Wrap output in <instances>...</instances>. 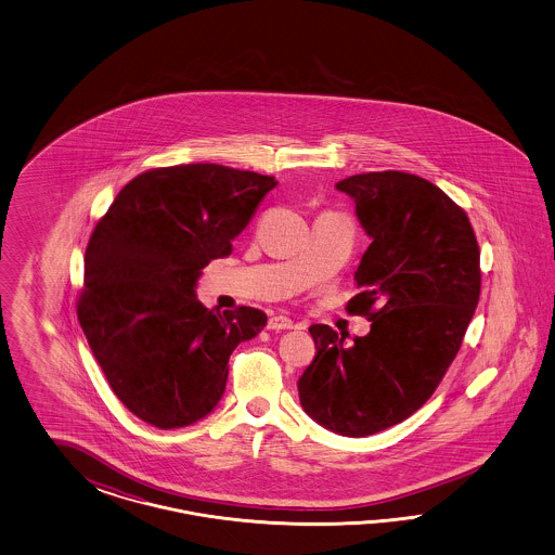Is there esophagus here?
<instances>
[{
	"label": "esophagus",
	"mask_w": 555,
	"mask_h": 555,
	"mask_svg": "<svg viewBox=\"0 0 555 555\" xmlns=\"http://www.w3.org/2000/svg\"><path fill=\"white\" fill-rule=\"evenodd\" d=\"M295 321L286 315H272L269 320V330H293Z\"/></svg>",
	"instance_id": "34e87169"
}]
</instances>
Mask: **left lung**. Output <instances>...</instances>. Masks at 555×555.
<instances>
[{"label": "left lung", "instance_id": "1", "mask_svg": "<svg viewBox=\"0 0 555 555\" xmlns=\"http://www.w3.org/2000/svg\"><path fill=\"white\" fill-rule=\"evenodd\" d=\"M372 237L348 311L369 336L311 325L315 358L297 387L305 413L339 436L364 437L411 417L436 392L480 297V250L466 211L439 186L401 170L336 185Z\"/></svg>", "mask_w": 555, "mask_h": 555}]
</instances>
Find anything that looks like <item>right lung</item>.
<instances>
[{
	"mask_svg": "<svg viewBox=\"0 0 555 555\" xmlns=\"http://www.w3.org/2000/svg\"><path fill=\"white\" fill-rule=\"evenodd\" d=\"M274 177L221 165L138 175L98 221L85 250L77 318L128 411L158 429L203 420L219 403L228 360L258 336L254 307L214 311L195 285L256 214Z\"/></svg>",
	"mask_w": 555,
	"mask_h": 555,
	"instance_id": "obj_1",
	"label": "right lung"
}]
</instances>
